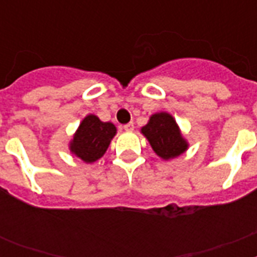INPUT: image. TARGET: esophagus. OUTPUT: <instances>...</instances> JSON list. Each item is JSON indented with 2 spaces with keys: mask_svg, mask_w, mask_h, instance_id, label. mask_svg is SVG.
<instances>
[{
  "mask_svg": "<svg viewBox=\"0 0 257 257\" xmlns=\"http://www.w3.org/2000/svg\"><path fill=\"white\" fill-rule=\"evenodd\" d=\"M124 129L126 132H132L133 129H135V125H133V122H128V124L124 125Z\"/></svg>",
  "mask_w": 257,
  "mask_h": 257,
  "instance_id": "34e87169",
  "label": "esophagus"
}]
</instances>
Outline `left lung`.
I'll return each mask as SVG.
<instances>
[{"label":"left lung","instance_id":"left-lung-1","mask_svg":"<svg viewBox=\"0 0 257 257\" xmlns=\"http://www.w3.org/2000/svg\"><path fill=\"white\" fill-rule=\"evenodd\" d=\"M141 132L148 139L156 155L164 160L179 156L188 148L187 141L181 136L175 118L168 113L161 112L153 114L148 124L141 129Z\"/></svg>","mask_w":257,"mask_h":257}]
</instances>
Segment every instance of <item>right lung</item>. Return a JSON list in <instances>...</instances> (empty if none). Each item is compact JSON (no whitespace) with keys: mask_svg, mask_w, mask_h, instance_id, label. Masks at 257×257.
<instances>
[{"mask_svg":"<svg viewBox=\"0 0 257 257\" xmlns=\"http://www.w3.org/2000/svg\"><path fill=\"white\" fill-rule=\"evenodd\" d=\"M114 135L116 126L112 122H102L94 114H89L74 135L70 151L85 163H94L104 156Z\"/></svg>","mask_w":257,"mask_h":257,"instance_id":"obj_1","label":"right lung"}]
</instances>
